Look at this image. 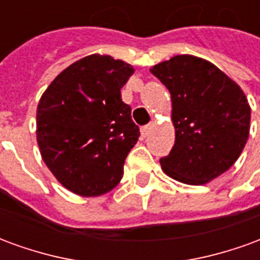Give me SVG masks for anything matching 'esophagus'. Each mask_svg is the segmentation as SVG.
<instances>
[{
	"label": "esophagus",
	"instance_id": "1",
	"mask_svg": "<svg viewBox=\"0 0 260 260\" xmlns=\"http://www.w3.org/2000/svg\"><path fill=\"white\" fill-rule=\"evenodd\" d=\"M153 126H154V124H149V125H146V126H143V128H142V129H141L142 136H143V138H146V136H149V134H150V131L153 129Z\"/></svg>",
	"mask_w": 260,
	"mask_h": 260
}]
</instances>
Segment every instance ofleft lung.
Returning <instances> with one entry per match:
<instances>
[{
    "instance_id": "8db88e82",
    "label": "left lung",
    "mask_w": 260,
    "mask_h": 260,
    "mask_svg": "<svg viewBox=\"0 0 260 260\" xmlns=\"http://www.w3.org/2000/svg\"><path fill=\"white\" fill-rule=\"evenodd\" d=\"M171 94L175 142L161 169L173 180L203 185L237 161L249 136L245 93L223 71L189 54L150 68Z\"/></svg>"
}]
</instances>
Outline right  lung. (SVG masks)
Here are the masks:
<instances>
[{
	"label": "right lung",
	"instance_id": "obj_1",
	"mask_svg": "<svg viewBox=\"0 0 260 260\" xmlns=\"http://www.w3.org/2000/svg\"><path fill=\"white\" fill-rule=\"evenodd\" d=\"M134 67L91 54L65 68L37 106L43 161L68 191L100 196L118 185L125 158L141 135L121 89Z\"/></svg>",
	"mask_w": 260,
	"mask_h": 260
}]
</instances>
